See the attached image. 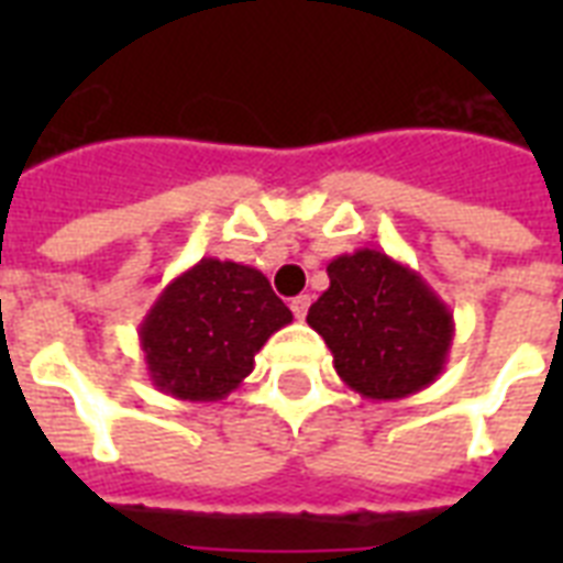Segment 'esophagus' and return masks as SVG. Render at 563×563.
<instances>
[{"instance_id": "1", "label": "esophagus", "mask_w": 563, "mask_h": 563, "mask_svg": "<svg viewBox=\"0 0 563 563\" xmlns=\"http://www.w3.org/2000/svg\"><path fill=\"white\" fill-rule=\"evenodd\" d=\"M309 303H312V300H309V295H298V298H291V312H295V318H300V321H303L309 312Z\"/></svg>"}]
</instances>
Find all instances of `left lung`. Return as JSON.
Masks as SVG:
<instances>
[{
	"label": "left lung",
	"mask_w": 563,
	"mask_h": 563,
	"mask_svg": "<svg viewBox=\"0 0 563 563\" xmlns=\"http://www.w3.org/2000/svg\"><path fill=\"white\" fill-rule=\"evenodd\" d=\"M330 289L307 324L333 353L335 374L365 400H402L441 376L453 347V312L400 260L360 247L327 265Z\"/></svg>",
	"instance_id": "1"
}]
</instances>
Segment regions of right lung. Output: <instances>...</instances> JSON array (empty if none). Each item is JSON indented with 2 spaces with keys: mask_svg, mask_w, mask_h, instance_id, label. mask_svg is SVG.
<instances>
[{
  "mask_svg": "<svg viewBox=\"0 0 563 563\" xmlns=\"http://www.w3.org/2000/svg\"><path fill=\"white\" fill-rule=\"evenodd\" d=\"M291 324L289 307L251 265L203 256L161 291L140 324L145 371L157 391L189 402L224 400L254 356Z\"/></svg>",
  "mask_w": 563,
  "mask_h": 563,
  "instance_id": "1",
  "label": "right lung"
}]
</instances>
